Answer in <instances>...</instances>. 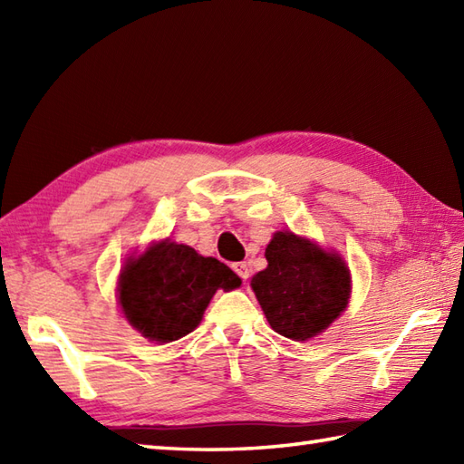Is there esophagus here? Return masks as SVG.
Returning <instances> with one entry per match:
<instances>
[{
	"mask_svg": "<svg viewBox=\"0 0 464 464\" xmlns=\"http://www.w3.org/2000/svg\"><path fill=\"white\" fill-rule=\"evenodd\" d=\"M233 271L237 273L243 281H247V279H249V273H251V269H249V265H247V263H235V265H233Z\"/></svg>",
	"mask_w": 464,
	"mask_h": 464,
	"instance_id": "34e87169",
	"label": "esophagus"
}]
</instances>
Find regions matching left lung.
Masks as SVG:
<instances>
[{"instance_id":"8db88e82","label":"left lung","mask_w":464,"mask_h":464,"mask_svg":"<svg viewBox=\"0 0 464 464\" xmlns=\"http://www.w3.org/2000/svg\"><path fill=\"white\" fill-rule=\"evenodd\" d=\"M267 269L251 279L271 329L293 341L317 337L347 309L351 273L339 253L277 231L265 249Z\"/></svg>"}]
</instances>
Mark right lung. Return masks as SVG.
<instances>
[{
  "instance_id": "add662e5",
  "label": "right lung",
  "mask_w": 464,
  "mask_h": 464,
  "mask_svg": "<svg viewBox=\"0 0 464 464\" xmlns=\"http://www.w3.org/2000/svg\"><path fill=\"white\" fill-rule=\"evenodd\" d=\"M239 285L241 279L225 263L165 239L125 261L117 301L127 323L145 339L171 343L201 323L217 289L233 291Z\"/></svg>"
}]
</instances>
